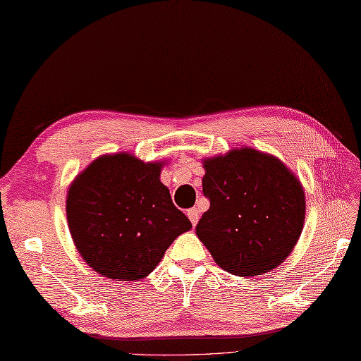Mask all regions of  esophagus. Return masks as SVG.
I'll list each match as a JSON object with an SVG mask.
<instances>
[{
  "label": "esophagus",
  "mask_w": 361,
  "mask_h": 361,
  "mask_svg": "<svg viewBox=\"0 0 361 361\" xmlns=\"http://www.w3.org/2000/svg\"><path fill=\"white\" fill-rule=\"evenodd\" d=\"M187 215H188V218H190V221H191V224H193V227L197 224V221H200V210L197 209H190L188 212H187Z\"/></svg>",
  "instance_id": "34e87169"
}]
</instances>
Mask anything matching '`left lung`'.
I'll use <instances>...</instances> for the list:
<instances>
[{"label":"left lung","mask_w":361,"mask_h":361,"mask_svg":"<svg viewBox=\"0 0 361 361\" xmlns=\"http://www.w3.org/2000/svg\"><path fill=\"white\" fill-rule=\"evenodd\" d=\"M209 210L196 235L213 260L240 277L277 268L296 246L305 219L299 179L277 157L252 148L204 160Z\"/></svg>","instance_id":"8db88e82"}]
</instances>
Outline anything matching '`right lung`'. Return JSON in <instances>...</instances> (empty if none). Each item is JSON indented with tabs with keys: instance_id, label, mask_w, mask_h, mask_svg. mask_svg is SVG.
<instances>
[{
	"instance_id": "add662e5",
	"label": "right lung",
	"mask_w": 361,
	"mask_h": 361,
	"mask_svg": "<svg viewBox=\"0 0 361 361\" xmlns=\"http://www.w3.org/2000/svg\"><path fill=\"white\" fill-rule=\"evenodd\" d=\"M161 161L128 152L93 160L67 195L73 241L88 267L112 281L135 282L160 263L190 219L160 182Z\"/></svg>"
}]
</instances>
